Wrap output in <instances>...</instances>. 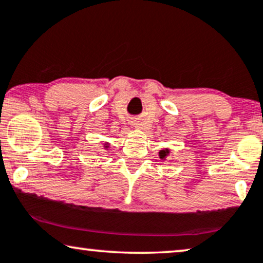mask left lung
Wrapping results in <instances>:
<instances>
[{
  "label": "left lung",
  "instance_id": "8db88e82",
  "mask_svg": "<svg viewBox=\"0 0 263 263\" xmlns=\"http://www.w3.org/2000/svg\"><path fill=\"white\" fill-rule=\"evenodd\" d=\"M168 155H170V149H167V148L161 149L159 152V156H160L161 160H166Z\"/></svg>",
  "mask_w": 263,
  "mask_h": 263
}]
</instances>
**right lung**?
<instances>
[{"instance_id":"obj_1","label":"right lung","mask_w":263,"mask_h":263,"mask_svg":"<svg viewBox=\"0 0 263 263\" xmlns=\"http://www.w3.org/2000/svg\"><path fill=\"white\" fill-rule=\"evenodd\" d=\"M109 148V143H106V144H104V149H108Z\"/></svg>"}]
</instances>
